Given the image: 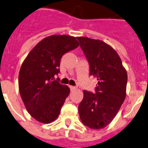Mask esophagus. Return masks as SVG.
<instances>
[{"label":"esophagus","instance_id":"esophagus-1","mask_svg":"<svg viewBox=\"0 0 148 148\" xmlns=\"http://www.w3.org/2000/svg\"><path fill=\"white\" fill-rule=\"evenodd\" d=\"M69 88H70L71 91H72V90H74L75 89V86H69Z\"/></svg>","mask_w":148,"mask_h":148}]
</instances>
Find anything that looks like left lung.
I'll return each mask as SVG.
<instances>
[{
    "mask_svg": "<svg viewBox=\"0 0 148 148\" xmlns=\"http://www.w3.org/2000/svg\"><path fill=\"white\" fill-rule=\"evenodd\" d=\"M77 39L90 65V75L97 79L95 92L83 91L79 117L86 127L99 130L110 123L123 104L127 74L120 56L109 45L86 37Z\"/></svg>",
    "mask_w": 148,
    "mask_h": 148,
    "instance_id": "8db88e82",
    "label": "left lung"
}]
</instances>
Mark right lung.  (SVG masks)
I'll use <instances>...</instances> for the list:
<instances>
[{"instance_id":"obj_1","label":"right lung","mask_w":148,"mask_h":148,"mask_svg":"<svg viewBox=\"0 0 148 148\" xmlns=\"http://www.w3.org/2000/svg\"><path fill=\"white\" fill-rule=\"evenodd\" d=\"M79 45L73 36H49L33 48L22 63L19 91L27 112L36 121L49 123L59 115L70 90L56 77L62 56Z\"/></svg>"}]
</instances>
